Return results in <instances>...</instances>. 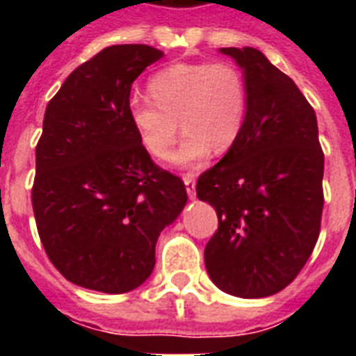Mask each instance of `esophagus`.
I'll list each match as a JSON object with an SVG mask.
<instances>
[{
  "mask_svg": "<svg viewBox=\"0 0 356 356\" xmlns=\"http://www.w3.org/2000/svg\"><path fill=\"white\" fill-rule=\"evenodd\" d=\"M183 183L186 186V192H188L190 200H194L195 197V175L194 173H186L183 175Z\"/></svg>",
  "mask_w": 356,
  "mask_h": 356,
  "instance_id": "34e87169",
  "label": "esophagus"
}]
</instances>
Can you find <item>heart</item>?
I'll return each mask as SVG.
<instances>
[{
  "mask_svg": "<svg viewBox=\"0 0 356 356\" xmlns=\"http://www.w3.org/2000/svg\"><path fill=\"white\" fill-rule=\"evenodd\" d=\"M154 97H131L129 120L140 144L161 159L181 127L183 142L170 155L175 166H194L216 151H227L242 133L248 113V85L229 63H179L149 79Z\"/></svg>",
  "mask_w": 356,
  "mask_h": 356,
  "instance_id": "heart-1",
  "label": "heart"
}]
</instances>
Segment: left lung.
Masks as SVG:
<instances>
[{"mask_svg": "<svg viewBox=\"0 0 356 356\" xmlns=\"http://www.w3.org/2000/svg\"><path fill=\"white\" fill-rule=\"evenodd\" d=\"M242 70L248 113L222 161L197 179L218 214L205 268L222 292L268 298L296 279L320 236L323 151L314 108L254 47H220Z\"/></svg>", "mask_w": 356, "mask_h": 356, "instance_id": "8db88e82", "label": "left lung"}]
</instances>
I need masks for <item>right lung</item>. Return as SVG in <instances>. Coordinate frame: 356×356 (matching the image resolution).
<instances>
[{
    "mask_svg": "<svg viewBox=\"0 0 356 356\" xmlns=\"http://www.w3.org/2000/svg\"><path fill=\"white\" fill-rule=\"evenodd\" d=\"M164 57L144 44L105 47L47 103L33 211L42 245L70 282L125 293L147 281L164 227L183 212V181L156 168L129 120L134 79Z\"/></svg>",
    "mask_w": 356,
    "mask_h": 356,
    "instance_id": "add662e5",
    "label": "right lung"
}]
</instances>
